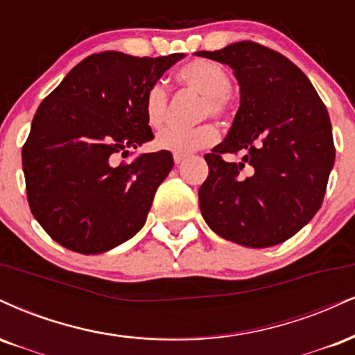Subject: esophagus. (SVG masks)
<instances>
[{
	"label": "esophagus",
	"instance_id": "1",
	"mask_svg": "<svg viewBox=\"0 0 355 355\" xmlns=\"http://www.w3.org/2000/svg\"><path fill=\"white\" fill-rule=\"evenodd\" d=\"M174 162H176V164H181V162L182 161H184L186 159V157H187V154H182V153H174Z\"/></svg>",
	"mask_w": 355,
	"mask_h": 355
}]
</instances>
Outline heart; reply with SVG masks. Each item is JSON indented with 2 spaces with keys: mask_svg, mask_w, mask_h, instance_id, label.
Returning <instances> with one entry per match:
<instances>
[{
  "mask_svg": "<svg viewBox=\"0 0 355 355\" xmlns=\"http://www.w3.org/2000/svg\"><path fill=\"white\" fill-rule=\"evenodd\" d=\"M178 81L182 86L194 89L196 93L204 96L201 104V118H223L229 110V91L232 87L231 74L226 68L211 60H194L186 62L178 69ZM169 94L162 83H153L146 89L143 107L146 119L149 126L159 128L164 124L168 116ZM219 139V132L212 124H202V126L193 129L182 128H166L156 136V148L162 151L171 153H193L198 149L209 148Z\"/></svg>",
  "mask_w": 355,
  "mask_h": 355,
  "instance_id": "heart-1",
  "label": "heart"
}]
</instances>
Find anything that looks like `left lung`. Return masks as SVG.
I'll list each match as a JSON object with an SVG mask.
<instances>
[{"label": "left lung", "instance_id": "1", "mask_svg": "<svg viewBox=\"0 0 355 355\" xmlns=\"http://www.w3.org/2000/svg\"><path fill=\"white\" fill-rule=\"evenodd\" d=\"M196 54L231 66L241 91L226 139L204 156L202 218L216 234L245 248L284 243L322 206L336 159L326 106L293 61L262 44L239 41ZM226 152H243V161L226 163Z\"/></svg>", "mask_w": 355, "mask_h": 355}]
</instances>
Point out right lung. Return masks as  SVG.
<instances>
[{"label": "right lung", "instance_id": "right-lung-1", "mask_svg": "<svg viewBox=\"0 0 355 355\" xmlns=\"http://www.w3.org/2000/svg\"><path fill=\"white\" fill-rule=\"evenodd\" d=\"M182 58L91 54L40 104L23 173L33 216L62 248L101 254L144 226L173 154H141L128 164H116V156L153 139L144 93Z\"/></svg>", "mask_w": 355, "mask_h": 355}]
</instances>
